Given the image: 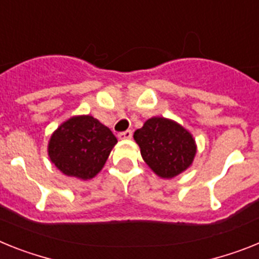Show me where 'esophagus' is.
<instances>
[{
    "instance_id": "obj_1",
    "label": "esophagus",
    "mask_w": 259,
    "mask_h": 259,
    "mask_svg": "<svg viewBox=\"0 0 259 259\" xmlns=\"http://www.w3.org/2000/svg\"><path fill=\"white\" fill-rule=\"evenodd\" d=\"M132 137H133L132 130H125V132H122L118 134V138L120 139H130Z\"/></svg>"
}]
</instances>
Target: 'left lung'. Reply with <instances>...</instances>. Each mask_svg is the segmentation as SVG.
<instances>
[{"instance_id":"obj_1","label":"left lung","mask_w":259,"mask_h":259,"mask_svg":"<svg viewBox=\"0 0 259 259\" xmlns=\"http://www.w3.org/2000/svg\"><path fill=\"white\" fill-rule=\"evenodd\" d=\"M134 139L148 167L161 179H172L192 165L197 146L193 136L180 123L152 117L136 130Z\"/></svg>"}]
</instances>
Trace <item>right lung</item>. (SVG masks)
<instances>
[{"label":"right lung","mask_w":259,"mask_h":259,"mask_svg":"<svg viewBox=\"0 0 259 259\" xmlns=\"http://www.w3.org/2000/svg\"><path fill=\"white\" fill-rule=\"evenodd\" d=\"M117 143L109 127L92 116H74L52 134L48 155L64 175L80 180L95 177Z\"/></svg>","instance_id":"right-lung-1"}]
</instances>
